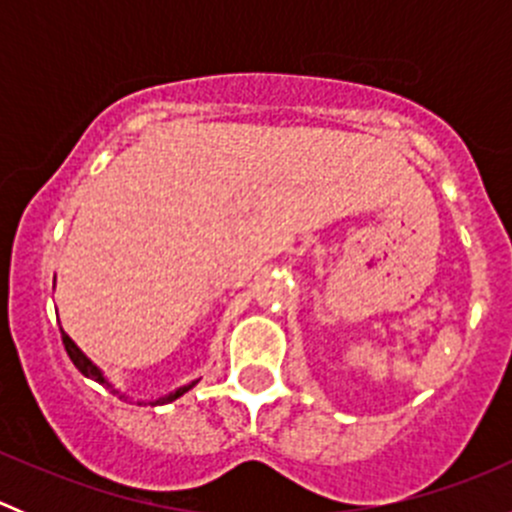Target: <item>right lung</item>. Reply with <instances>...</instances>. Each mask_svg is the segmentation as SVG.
<instances>
[{
  "label": "right lung",
  "mask_w": 512,
  "mask_h": 512,
  "mask_svg": "<svg viewBox=\"0 0 512 512\" xmlns=\"http://www.w3.org/2000/svg\"><path fill=\"white\" fill-rule=\"evenodd\" d=\"M61 342H64V347H66V354H69V359L74 361V366H76V369L81 371V374H84V376H89V379H96L98 384H103V386H111V384H108L106 379H103V376H101V371H98L96 366L91 364V361L86 359L84 354H81V349L76 347L74 342H71V339H69V334H66V332H61ZM193 386H195V384H188V386H183V389H178V391H175V394L165 396V399L156 401V404H168V401L178 399V396H183L185 391H188V389H193ZM111 391H113V394H118L116 389H111ZM121 399H123V394H121Z\"/></svg>",
  "instance_id": "add662e5"
}]
</instances>
